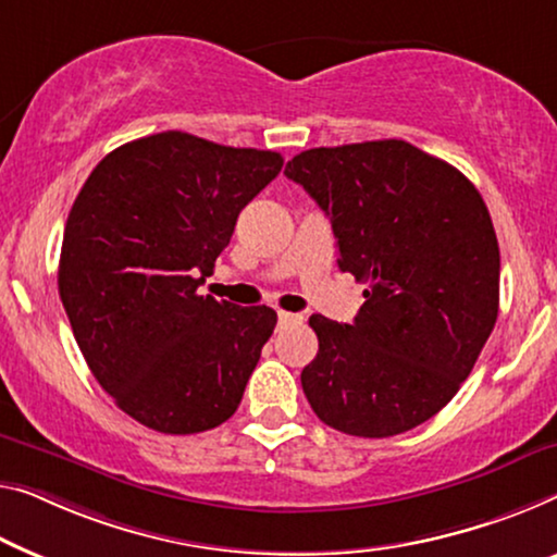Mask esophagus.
Returning <instances> with one entry per match:
<instances>
[{"instance_id": "34e87169", "label": "esophagus", "mask_w": 557, "mask_h": 557, "mask_svg": "<svg viewBox=\"0 0 557 557\" xmlns=\"http://www.w3.org/2000/svg\"><path fill=\"white\" fill-rule=\"evenodd\" d=\"M302 322V314H293V312H277V325L287 327V325H297Z\"/></svg>"}]
</instances>
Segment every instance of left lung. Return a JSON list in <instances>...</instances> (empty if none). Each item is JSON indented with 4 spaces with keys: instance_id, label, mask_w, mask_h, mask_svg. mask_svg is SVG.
<instances>
[{
    "instance_id": "1",
    "label": "left lung",
    "mask_w": 557,
    "mask_h": 557,
    "mask_svg": "<svg viewBox=\"0 0 557 557\" xmlns=\"http://www.w3.org/2000/svg\"><path fill=\"white\" fill-rule=\"evenodd\" d=\"M285 174L330 218L339 270L368 285L352 325L310 318L307 403L345 435L418 428L453 400L497 320L500 250L483 197L405 139L307 149Z\"/></svg>"
}]
</instances>
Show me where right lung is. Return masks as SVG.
<instances>
[{
  "label": "right lung",
  "instance_id": "1",
  "mask_svg": "<svg viewBox=\"0 0 557 557\" xmlns=\"http://www.w3.org/2000/svg\"><path fill=\"white\" fill-rule=\"evenodd\" d=\"M282 170L270 149L160 132L114 149L66 218L60 297L82 355L117 408L164 435L222 425L243 400L270 307L199 295L237 214Z\"/></svg>",
  "mask_w": 557,
  "mask_h": 557
}]
</instances>
